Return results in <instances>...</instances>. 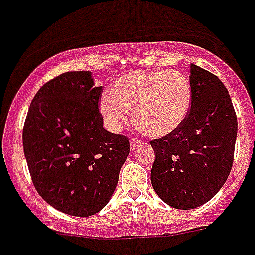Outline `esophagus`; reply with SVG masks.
I'll return each instance as SVG.
<instances>
[{
  "mask_svg": "<svg viewBox=\"0 0 255 255\" xmlns=\"http://www.w3.org/2000/svg\"><path fill=\"white\" fill-rule=\"evenodd\" d=\"M142 140H139V139H131V141H130V146H131V149L134 150V149H136L137 146H139V145H141L142 144Z\"/></svg>",
  "mask_w": 255,
  "mask_h": 255,
  "instance_id": "obj_1",
  "label": "esophagus"
}]
</instances>
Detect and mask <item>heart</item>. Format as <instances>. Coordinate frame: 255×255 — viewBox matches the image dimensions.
I'll return each mask as SVG.
<instances>
[{"label": "heart", "instance_id": "1", "mask_svg": "<svg viewBox=\"0 0 255 255\" xmlns=\"http://www.w3.org/2000/svg\"><path fill=\"white\" fill-rule=\"evenodd\" d=\"M193 101L190 79L180 70H140L119 77L99 108L106 126L121 129L134 109L137 125L154 137L173 134L188 118Z\"/></svg>", "mask_w": 255, "mask_h": 255}]
</instances>
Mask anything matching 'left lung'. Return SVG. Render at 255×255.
<instances>
[{
	"instance_id": "left-lung-1",
	"label": "left lung",
	"mask_w": 255,
	"mask_h": 255,
	"mask_svg": "<svg viewBox=\"0 0 255 255\" xmlns=\"http://www.w3.org/2000/svg\"><path fill=\"white\" fill-rule=\"evenodd\" d=\"M193 101L173 134L150 141L151 184L162 202L189 210L209 202L229 176L238 121L227 87L212 72L190 65Z\"/></svg>"
}]
</instances>
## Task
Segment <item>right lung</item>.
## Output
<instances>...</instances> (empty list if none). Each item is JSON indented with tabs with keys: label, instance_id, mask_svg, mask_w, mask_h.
<instances>
[{
	"label": "right lung",
	"instance_id": "obj_1",
	"mask_svg": "<svg viewBox=\"0 0 255 255\" xmlns=\"http://www.w3.org/2000/svg\"><path fill=\"white\" fill-rule=\"evenodd\" d=\"M101 86L90 71L46 82L23 125V151L36 190L55 209L90 217L109 203L130 142L103 128Z\"/></svg>",
	"mask_w": 255,
	"mask_h": 255
}]
</instances>
